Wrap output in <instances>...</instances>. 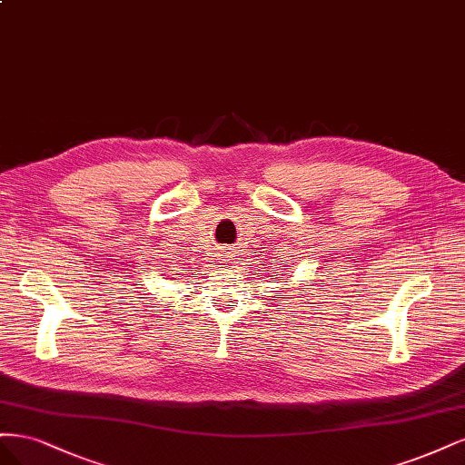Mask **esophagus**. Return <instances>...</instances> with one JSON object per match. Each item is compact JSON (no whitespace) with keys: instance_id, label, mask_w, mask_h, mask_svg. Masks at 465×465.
<instances>
[{"instance_id":"34e87169","label":"esophagus","mask_w":465,"mask_h":465,"mask_svg":"<svg viewBox=\"0 0 465 465\" xmlns=\"http://www.w3.org/2000/svg\"><path fill=\"white\" fill-rule=\"evenodd\" d=\"M223 252H226V254H228V249H226V251H223Z\"/></svg>"}]
</instances>
